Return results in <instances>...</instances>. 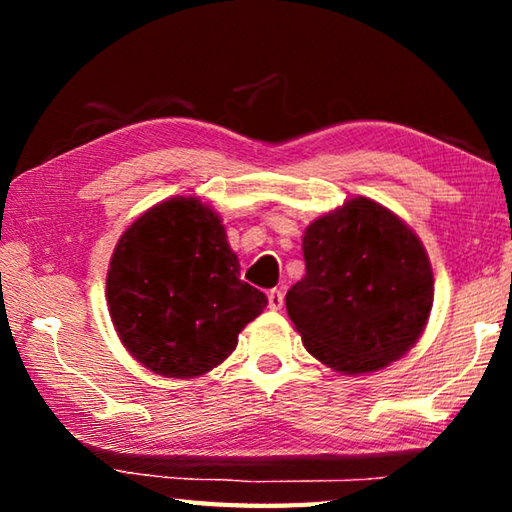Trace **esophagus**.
<instances>
[{"label": "esophagus", "mask_w": 512, "mask_h": 512, "mask_svg": "<svg viewBox=\"0 0 512 512\" xmlns=\"http://www.w3.org/2000/svg\"><path fill=\"white\" fill-rule=\"evenodd\" d=\"M282 305H284L282 289H271V291H268V307H271L273 311H277V309H282Z\"/></svg>", "instance_id": "esophagus-1"}]
</instances>
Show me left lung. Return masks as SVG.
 Instances as JSON below:
<instances>
[{
	"label": "left lung",
	"mask_w": 512,
	"mask_h": 512,
	"mask_svg": "<svg viewBox=\"0 0 512 512\" xmlns=\"http://www.w3.org/2000/svg\"><path fill=\"white\" fill-rule=\"evenodd\" d=\"M305 277L287 293L302 343L325 366L359 375L413 348L433 305L422 241L384 205L357 196L309 225Z\"/></svg>",
	"instance_id": "obj_1"
}]
</instances>
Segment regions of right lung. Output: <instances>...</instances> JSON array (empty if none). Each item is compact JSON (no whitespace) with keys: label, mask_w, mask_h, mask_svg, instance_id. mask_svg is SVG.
<instances>
[{"label":"right lung","mask_w":512,"mask_h":512,"mask_svg":"<svg viewBox=\"0 0 512 512\" xmlns=\"http://www.w3.org/2000/svg\"><path fill=\"white\" fill-rule=\"evenodd\" d=\"M239 259L210 205L169 198L117 241L108 309L126 350L162 377H198L237 348V336L268 305L239 280Z\"/></svg>","instance_id":"right-lung-1"}]
</instances>
